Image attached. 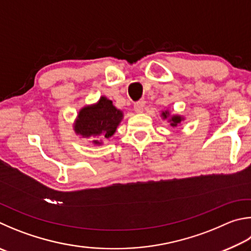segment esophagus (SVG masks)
I'll return each instance as SVG.
<instances>
[{
    "label": "esophagus",
    "instance_id": "1",
    "mask_svg": "<svg viewBox=\"0 0 251 251\" xmlns=\"http://www.w3.org/2000/svg\"><path fill=\"white\" fill-rule=\"evenodd\" d=\"M134 110H135L136 113H143V111H144V102L135 103Z\"/></svg>",
    "mask_w": 251,
    "mask_h": 251
}]
</instances>
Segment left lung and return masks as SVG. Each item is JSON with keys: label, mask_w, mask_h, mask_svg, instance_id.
Returning a JSON list of instances; mask_svg holds the SVG:
<instances>
[{"label": "left lung", "mask_w": 251, "mask_h": 251, "mask_svg": "<svg viewBox=\"0 0 251 251\" xmlns=\"http://www.w3.org/2000/svg\"><path fill=\"white\" fill-rule=\"evenodd\" d=\"M160 116L163 121H167L172 127H176L181 122H183L185 120L184 116L179 115V114H171L170 110H168V108L165 111H161Z\"/></svg>", "instance_id": "8db88e82"}]
</instances>
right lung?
I'll use <instances>...</instances> for the list:
<instances>
[{
  "label": "right lung",
  "mask_w": 251,
  "mask_h": 251,
  "mask_svg": "<svg viewBox=\"0 0 251 251\" xmlns=\"http://www.w3.org/2000/svg\"><path fill=\"white\" fill-rule=\"evenodd\" d=\"M124 118L123 111L113 105L106 97H101L94 104L84 105L79 111L74 123L75 133L81 138H94V146H102L103 139H108L116 133Z\"/></svg>",
  "instance_id": "right-lung-1"
}]
</instances>
